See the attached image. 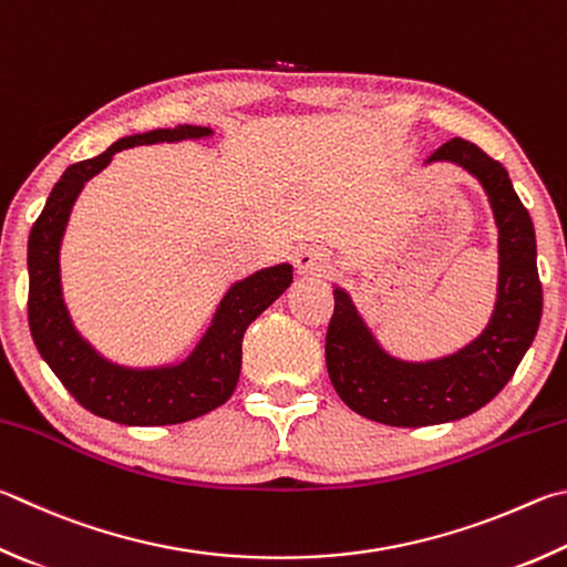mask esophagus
Here are the masks:
<instances>
[{
  "mask_svg": "<svg viewBox=\"0 0 567 567\" xmlns=\"http://www.w3.org/2000/svg\"><path fill=\"white\" fill-rule=\"evenodd\" d=\"M295 265L300 275H322L329 270V255L327 250L317 248V245H310V248H302L297 252Z\"/></svg>",
  "mask_w": 567,
  "mask_h": 567,
  "instance_id": "esophagus-1",
  "label": "esophagus"
}]
</instances>
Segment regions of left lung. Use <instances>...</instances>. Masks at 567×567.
I'll return each instance as SVG.
<instances>
[{
  "instance_id": "8db88e82",
  "label": "left lung",
  "mask_w": 567,
  "mask_h": 567,
  "mask_svg": "<svg viewBox=\"0 0 567 567\" xmlns=\"http://www.w3.org/2000/svg\"><path fill=\"white\" fill-rule=\"evenodd\" d=\"M449 161L468 171L488 195L498 228V295L486 329L458 352L404 362L377 342L342 287L327 329V372L339 399L359 416L386 426H431L473 414L516 374L543 315L535 265V230L508 171L476 143L451 138L426 163Z\"/></svg>"
}]
</instances>
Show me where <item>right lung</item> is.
<instances>
[{
  "instance_id": "add662e5",
  "label": "right lung",
  "mask_w": 567,
  "mask_h": 567,
  "mask_svg": "<svg viewBox=\"0 0 567 567\" xmlns=\"http://www.w3.org/2000/svg\"><path fill=\"white\" fill-rule=\"evenodd\" d=\"M208 136L213 131L205 126H176L118 138L101 156L64 171L29 233V329L39 354L81 406L116 424H183L225 404L238 386L245 329L292 285L290 262L265 267L235 282L193 352L181 364L168 367L133 369L113 364L71 322L61 292L59 250L71 208L86 181L104 171L123 148Z\"/></svg>"
}]
</instances>
